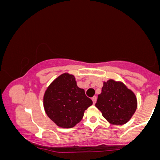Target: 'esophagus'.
Masks as SVG:
<instances>
[{
    "label": "esophagus",
    "instance_id": "obj_1",
    "mask_svg": "<svg viewBox=\"0 0 160 160\" xmlns=\"http://www.w3.org/2000/svg\"><path fill=\"white\" fill-rule=\"evenodd\" d=\"M92 100L93 104H95V102H96V100H97V97L96 96H93L92 98Z\"/></svg>",
    "mask_w": 160,
    "mask_h": 160
}]
</instances>
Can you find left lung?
Instances as JSON below:
<instances>
[{"label": "left lung", "mask_w": 160, "mask_h": 160, "mask_svg": "<svg viewBox=\"0 0 160 160\" xmlns=\"http://www.w3.org/2000/svg\"><path fill=\"white\" fill-rule=\"evenodd\" d=\"M95 107L110 123L122 125L131 119L136 111L137 98L122 82L109 80L104 82Z\"/></svg>", "instance_id": "1"}]
</instances>
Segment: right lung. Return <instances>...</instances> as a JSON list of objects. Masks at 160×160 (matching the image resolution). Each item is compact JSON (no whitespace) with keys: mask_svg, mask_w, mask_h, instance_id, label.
<instances>
[{"mask_svg":"<svg viewBox=\"0 0 160 160\" xmlns=\"http://www.w3.org/2000/svg\"><path fill=\"white\" fill-rule=\"evenodd\" d=\"M92 104L83 89L77 86L74 75L65 73L48 86L43 96L46 113L57 126L72 128L83 117L84 111Z\"/></svg>","mask_w":160,"mask_h":160,"instance_id":"add662e5","label":"right lung"}]
</instances>
